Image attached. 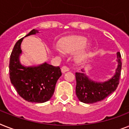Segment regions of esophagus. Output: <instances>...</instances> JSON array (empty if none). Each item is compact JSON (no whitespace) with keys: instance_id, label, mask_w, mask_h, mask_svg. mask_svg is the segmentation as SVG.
Listing matches in <instances>:
<instances>
[{"instance_id":"obj_1","label":"esophagus","mask_w":129,"mask_h":129,"mask_svg":"<svg viewBox=\"0 0 129 129\" xmlns=\"http://www.w3.org/2000/svg\"><path fill=\"white\" fill-rule=\"evenodd\" d=\"M61 72L62 73H65L66 72H68L69 71V68H68L67 66H62V68H61Z\"/></svg>"}]
</instances>
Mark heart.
Instances as JSON below:
<instances>
[{
    "mask_svg": "<svg viewBox=\"0 0 129 129\" xmlns=\"http://www.w3.org/2000/svg\"><path fill=\"white\" fill-rule=\"evenodd\" d=\"M87 39L81 36H73L65 38L60 41L61 49L67 53H74L78 52L75 55V60L78 63L86 61L91 54V45L90 43H86ZM54 51L60 52V49L55 47Z\"/></svg>",
    "mask_w": 129,
    "mask_h": 129,
    "instance_id": "b5f03b06",
    "label": "heart"
}]
</instances>
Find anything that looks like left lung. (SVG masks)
Here are the masks:
<instances>
[{"mask_svg":"<svg viewBox=\"0 0 129 129\" xmlns=\"http://www.w3.org/2000/svg\"><path fill=\"white\" fill-rule=\"evenodd\" d=\"M120 58V52H117L118 66L115 74L112 78L104 82H97L90 80L84 73H83L84 72L83 70H82V73H76V93L80 101L86 104H92L104 100L116 90L119 84L122 68Z\"/></svg>","mask_w":129,"mask_h":129,"instance_id":"1","label":"left lung"}]
</instances>
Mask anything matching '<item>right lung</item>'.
I'll return each mask as SVG.
<instances>
[{"mask_svg":"<svg viewBox=\"0 0 129 129\" xmlns=\"http://www.w3.org/2000/svg\"><path fill=\"white\" fill-rule=\"evenodd\" d=\"M33 29L25 37L35 35ZM24 37L15 43L10 57L9 73L11 84L21 97L28 102L43 103L52 97L57 81L61 76L60 68L47 63L37 66H24L19 60L21 45Z\"/></svg>","mask_w":129,"mask_h":129,"instance_id":"obj_1","label":"right lung"}]
</instances>
